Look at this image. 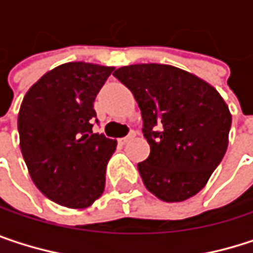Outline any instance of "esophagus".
<instances>
[{"instance_id":"obj_1","label":"esophagus","mask_w":253,"mask_h":253,"mask_svg":"<svg viewBox=\"0 0 253 253\" xmlns=\"http://www.w3.org/2000/svg\"><path fill=\"white\" fill-rule=\"evenodd\" d=\"M134 136H136V131H134V130H131V131H130V133L127 134L126 137H122V139H120V143H123V145H125V143H127L128 140H131V139H133Z\"/></svg>"}]
</instances>
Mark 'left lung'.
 I'll return each mask as SVG.
<instances>
[{
    "mask_svg": "<svg viewBox=\"0 0 253 253\" xmlns=\"http://www.w3.org/2000/svg\"><path fill=\"white\" fill-rule=\"evenodd\" d=\"M142 113L149 157L137 164L145 187L166 202L196 195L221 163L231 114L205 80L167 64H133L114 72Z\"/></svg>",
    "mask_w": 253,
    "mask_h": 253,
    "instance_id": "left-lung-1",
    "label": "left lung"
}]
</instances>
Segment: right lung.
<instances>
[{
	"instance_id": "right-lung-1",
	"label": "right lung",
	"mask_w": 253,
	"mask_h": 253,
	"mask_svg": "<svg viewBox=\"0 0 253 253\" xmlns=\"http://www.w3.org/2000/svg\"><path fill=\"white\" fill-rule=\"evenodd\" d=\"M114 67L66 63L41 77L19 111L20 149L36 187L52 202L86 208L104 192L117 140L93 133V102Z\"/></svg>"
}]
</instances>
